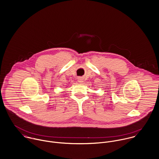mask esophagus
Returning <instances> with one entry per match:
<instances>
[{
  "label": "esophagus",
  "instance_id": "1",
  "mask_svg": "<svg viewBox=\"0 0 159 159\" xmlns=\"http://www.w3.org/2000/svg\"><path fill=\"white\" fill-rule=\"evenodd\" d=\"M78 81L79 83H82L83 81V78L81 77H80V78H78Z\"/></svg>",
  "mask_w": 159,
  "mask_h": 159
}]
</instances>
